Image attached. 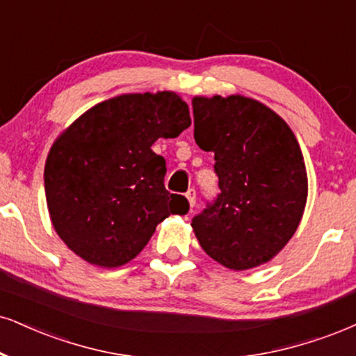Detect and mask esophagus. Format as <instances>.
<instances>
[{
	"mask_svg": "<svg viewBox=\"0 0 356 356\" xmlns=\"http://www.w3.org/2000/svg\"><path fill=\"white\" fill-rule=\"evenodd\" d=\"M186 198H188V201H190L191 208H195V204H196V191L193 190V188H191V190H188Z\"/></svg>",
	"mask_w": 356,
	"mask_h": 356,
	"instance_id": "esophagus-1",
	"label": "esophagus"
}]
</instances>
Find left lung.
Returning a JSON list of instances; mask_svg holds the SVG:
<instances>
[{"label": "left lung", "mask_w": 356, "mask_h": 356, "mask_svg": "<svg viewBox=\"0 0 356 356\" xmlns=\"http://www.w3.org/2000/svg\"><path fill=\"white\" fill-rule=\"evenodd\" d=\"M195 140L214 153L221 193L193 218L203 251L232 270L269 262L299 227L307 171L299 142L264 104L243 95L195 97Z\"/></svg>", "instance_id": "left-lung-1"}]
</instances>
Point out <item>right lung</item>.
<instances>
[{
  "label": "right lung",
  "mask_w": 356,
  "mask_h": 356,
  "mask_svg": "<svg viewBox=\"0 0 356 356\" xmlns=\"http://www.w3.org/2000/svg\"><path fill=\"white\" fill-rule=\"evenodd\" d=\"M190 125L179 95L145 92L94 105L57 137L44 188L52 226L72 252L94 266H124L158 222L188 213L185 196L165 190V158L152 145Z\"/></svg>",
  "instance_id": "1"
}]
</instances>
